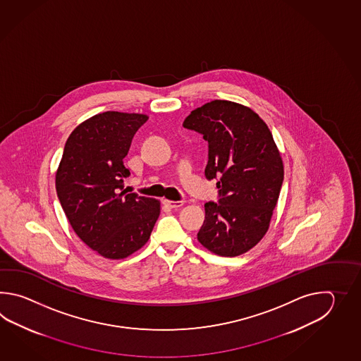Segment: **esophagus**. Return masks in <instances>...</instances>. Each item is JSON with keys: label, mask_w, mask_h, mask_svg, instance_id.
Masks as SVG:
<instances>
[{"label": "esophagus", "mask_w": 361, "mask_h": 361, "mask_svg": "<svg viewBox=\"0 0 361 361\" xmlns=\"http://www.w3.org/2000/svg\"><path fill=\"white\" fill-rule=\"evenodd\" d=\"M165 207H169L170 209H178V207H183V201H171V200H164L162 201Z\"/></svg>", "instance_id": "1"}]
</instances>
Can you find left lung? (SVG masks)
Wrapping results in <instances>:
<instances>
[{
    "mask_svg": "<svg viewBox=\"0 0 361 361\" xmlns=\"http://www.w3.org/2000/svg\"><path fill=\"white\" fill-rule=\"evenodd\" d=\"M185 129L209 145L207 179H218V202L205 204L197 240L212 253L236 257L269 231L284 165L269 126L253 109L230 100H212L185 117Z\"/></svg>",
    "mask_w": 361,
    "mask_h": 361,
    "instance_id": "8db88e82",
    "label": "left lung"
}]
</instances>
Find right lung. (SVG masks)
<instances>
[{"mask_svg": "<svg viewBox=\"0 0 361 361\" xmlns=\"http://www.w3.org/2000/svg\"><path fill=\"white\" fill-rule=\"evenodd\" d=\"M148 116L107 111L71 133L55 187L77 236L108 259H123L146 244L160 215L159 200L126 193L123 165Z\"/></svg>", "mask_w": 361, "mask_h": 361, "instance_id": "add662e5", "label": "right lung"}]
</instances>
